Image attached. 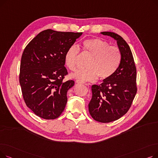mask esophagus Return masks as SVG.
Returning a JSON list of instances; mask_svg holds the SVG:
<instances>
[{
	"label": "esophagus",
	"mask_w": 158,
	"mask_h": 158,
	"mask_svg": "<svg viewBox=\"0 0 158 158\" xmlns=\"http://www.w3.org/2000/svg\"><path fill=\"white\" fill-rule=\"evenodd\" d=\"M76 83H77V84H85L83 82H82V81H81L79 80H76ZM85 85H86V84H85Z\"/></svg>",
	"instance_id": "34e87169"
}]
</instances>
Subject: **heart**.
Returning a JSON list of instances; mask_svg holds the SVG:
<instances>
[{
  "label": "heart",
  "instance_id": "b5f03b06",
  "mask_svg": "<svg viewBox=\"0 0 158 158\" xmlns=\"http://www.w3.org/2000/svg\"><path fill=\"white\" fill-rule=\"evenodd\" d=\"M83 48L91 56L87 69L79 70L72 77L81 81H92L98 77L104 80L110 78L118 69L122 60V54L118 48L110 46L106 41L100 38H92L85 40ZM80 48L76 45H72L65 53L64 60L68 68L76 70L77 56Z\"/></svg>",
  "mask_w": 158,
  "mask_h": 158
}]
</instances>
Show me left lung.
<instances>
[{
	"label": "left lung",
	"mask_w": 158,
	"mask_h": 158,
	"mask_svg": "<svg viewBox=\"0 0 158 158\" xmlns=\"http://www.w3.org/2000/svg\"><path fill=\"white\" fill-rule=\"evenodd\" d=\"M101 33L117 41L122 54L120 64L113 76L100 85L92 86L89 114L97 122L108 123L119 119L129 110L137 92L136 69L131 48L123 38L112 32Z\"/></svg>",
	"instance_id": "left-lung-1"
}]
</instances>
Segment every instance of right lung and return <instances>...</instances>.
<instances>
[{
  "instance_id": "1",
  "label": "right lung",
  "mask_w": 158,
  "mask_h": 158,
  "mask_svg": "<svg viewBox=\"0 0 158 158\" xmlns=\"http://www.w3.org/2000/svg\"><path fill=\"white\" fill-rule=\"evenodd\" d=\"M82 32L41 31L23 52L19 81L23 100L38 117L58 118L67 102L68 90L74 81H63L68 73L65 53Z\"/></svg>"
}]
</instances>
